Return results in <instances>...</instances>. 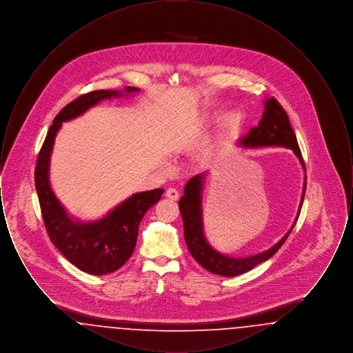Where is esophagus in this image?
Masks as SVG:
<instances>
[{"instance_id":"esophagus-1","label":"esophagus","mask_w":353,"mask_h":353,"mask_svg":"<svg viewBox=\"0 0 353 353\" xmlns=\"http://www.w3.org/2000/svg\"><path fill=\"white\" fill-rule=\"evenodd\" d=\"M165 196L170 200H177L179 199V190L174 189V188H169L165 192Z\"/></svg>"}]
</instances>
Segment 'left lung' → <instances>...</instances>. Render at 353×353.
Instances as JSON below:
<instances>
[{
	"mask_svg": "<svg viewBox=\"0 0 353 353\" xmlns=\"http://www.w3.org/2000/svg\"><path fill=\"white\" fill-rule=\"evenodd\" d=\"M238 145L242 148H269V147H283L294 152L298 157L303 170L305 172L302 153L298 145L296 136L294 134L288 117L282 105L270 98L265 101V111L256 127L252 128L249 134L239 139ZM206 173L193 176L184 188V196L179 201L180 213L184 222V236L188 250L192 256L201 265L202 268L213 274L222 276H236L254 269L256 265L270 259L285 243L287 236L294 229L305 194V174L303 183L302 197L298 209V214L290 230L285 233L274 246L265 252L252 254L249 256H232L214 249L203 230V210H202V193L206 183Z\"/></svg>",
	"mask_w": 353,
	"mask_h": 353,
	"instance_id": "obj_1",
	"label": "left lung"
}]
</instances>
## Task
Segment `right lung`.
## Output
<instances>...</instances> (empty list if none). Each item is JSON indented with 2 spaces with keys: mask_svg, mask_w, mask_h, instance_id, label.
I'll use <instances>...</instances> for the list:
<instances>
[{
  "mask_svg": "<svg viewBox=\"0 0 353 353\" xmlns=\"http://www.w3.org/2000/svg\"><path fill=\"white\" fill-rule=\"evenodd\" d=\"M139 91L140 88L131 85L123 91L99 90L68 103L54 119L38 154L34 172L35 189L51 242L68 258V262L91 275L114 272L131 258L140 221L148 209L161 199L164 189L137 192L101 219L81 221L72 217L51 188L50 159L54 141L62 123L79 118L101 101L128 97Z\"/></svg>",
  "mask_w": 353,
  "mask_h": 353,
  "instance_id": "1",
  "label": "right lung"
}]
</instances>
